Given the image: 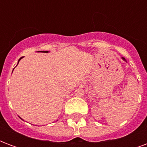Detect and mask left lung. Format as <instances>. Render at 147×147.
I'll use <instances>...</instances> for the list:
<instances>
[{
  "label": "left lung",
  "mask_w": 147,
  "mask_h": 147,
  "mask_svg": "<svg viewBox=\"0 0 147 147\" xmlns=\"http://www.w3.org/2000/svg\"><path fill=\"white\" fill-rule=\"evenodd\" d=\"M121 59H122V60H123V61H125V62H127L126 59H125V58H124V57H121Z\"/></svg>",
  "instance_id": "left-lung-1"
}]
</instances>
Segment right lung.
<instances>
[{
    "label": "right lung",
    "mask_w": 147,
    "mask_h": 147,
    "mask_svg": "<svg viewBox=\"0 0 147 147\" xmlns=\"http://www.w3.org/2000/svg\"><path fill=\"white\" fill-rule=\"evenodd\" d=\"M42 53H49V51H43L42 52ZM22 58L23 57H21V58H20V60H19V61H18V64H19V62H20V61L21 59H22ZM16 66H17V65H16ZM13 70H14V68H13ZM22 120H23V119H22Z\"/></svg>",
    "instance_id": "obj_1"
}]
</instances>
